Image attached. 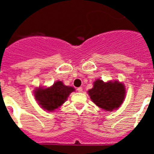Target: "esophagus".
Returning a JSON list of instances; mask_svg holds the SVG:
<instances>
[{
  "instance_id": "1",
  "label": "esophagus",
  "mask_w": 154,
  "mask_h": 154,
  "mask_svg": "<svg viewBox=\"0 0 154 154\" xmlns=\"http://www.w3.org/2000/svg\"><path fill=\"white\" fill-rule=\"evenodd\" d=\"M82 90H83V89H82V87H79V88H78V89H77V91H78L79 92H82Z\"/></svg>"
}]
</instances>
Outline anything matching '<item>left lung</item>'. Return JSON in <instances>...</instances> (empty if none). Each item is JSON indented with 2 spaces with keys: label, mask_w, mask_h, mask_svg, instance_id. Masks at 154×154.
<instances>
[{
  "label": "left lung",
  "mask_w": 154,
  "mask_h": 154,
  "mask_svg": "<svg viewBox=\"0 0 154 154\" xmlns=\"http://www.w3.org/2000/svg\"><path fill=\"white\" fill-rule=\"evenodd\" d=\"M88 92L96 106L109 112L119 108L126 96V89L123 83L118 81L104 82L101 79L94 82L93 88Z\"/></svg>",
  "instance_id": "1"
}]
</instances>
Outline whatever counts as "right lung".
<instances>
[{
    "instance_id": "obj_1",
    "label": "right lung",
    "mask_w": 154,
    "mask_h": 154,
    "mask_svg": "<svg viewBox=\"0 0 154 154\" xmlns=\"http://www.w3.org/2000/svg\"><path fill=\"white\" fill-rule=\"evenodd\" d=\"M73 91V87L65 85L62 82L58 81L49 88L39 87L34 91V94L41 107L51 112L61 106Z\"/></svg>"
}]
</instances>
